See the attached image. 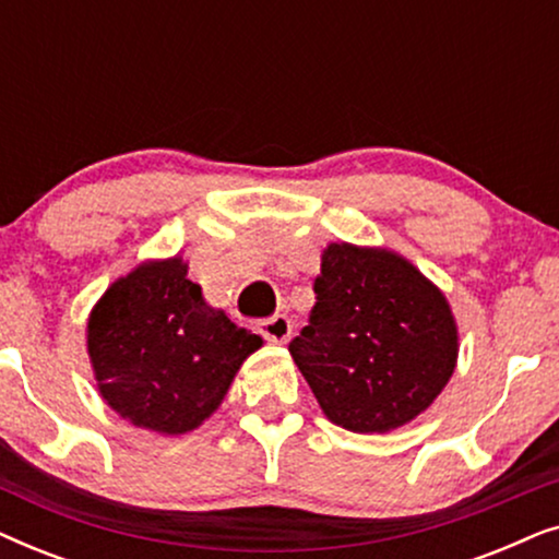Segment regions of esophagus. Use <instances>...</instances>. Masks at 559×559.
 <instances>
[{"label":"esophagus","mask_w":559,"mask_h":559,"mask_svg":"<svg viewBox=\"0 0 559 559\" xmlns=\"http://www.w3.org/2000/svg\"><path fill=\"white\" fill-rule=\"evenodd\" d=\"M259 333L264 335L266 341L272 343H287L289 335H293V323H289L287 316H272L259 323Z\"/></svg>","instance_id":"esophagus-1"}]
</instances>
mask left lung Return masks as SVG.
<instances>
[{
	"mask_svg": "<svg viewBox=\"0 0 559 559\" xmlns=\"http://www.w3.org/2000/svg\"><path fill=\"white\" fill-rule=\"evenodd\" d=\"M312 289L289 354L325 417L350 432H389L430 407L457 358L440 289L400 254L354 243L323 251Z\"/></svg>",
	"mask_w": 559,
	"mask_h": 559,
	"instance_id": "left-lung-1",
	"label": "left lung"
}]
</instances>
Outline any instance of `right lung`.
Listing matches in <instances>:
<instances>
[{
    "label": "right lung",
    "instance_id": "1",
    "mask_svg": "<svg viewBox=\"0 0 559 559\" xmlns=\"http://www.w3.org/2000/svg\"><path fill=\"white\" fill-rule=\"evenodd\" d=\"M259 346L257 333L205 305L180 257L114 282L88 320V356L106 404L163 435L190 432L211 417Z\"/></svg>",
    "mask_w": 559,
    "mask_h": 559
}]
</instances>
